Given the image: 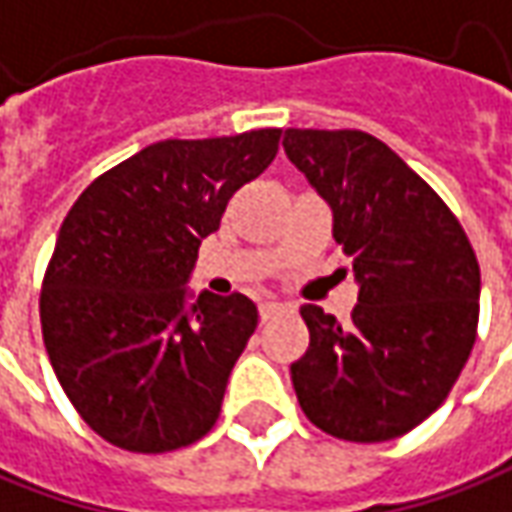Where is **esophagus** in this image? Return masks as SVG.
Returning a JSON list of instances; mask_svg holds the SVG:
<instances>
[{
    "label": "esophagus",
    "mask_w": 512,
    "mask_h": 512,
    "mask_svg": "<svg viewBox=\"0 0 512 512\" xmlns=\"http://www.w3.org/2000/svg\"><path fill=\"white\" fill-rule=\"evenodd\" d=\"M283 311H288V305H283V302H260V319L263 322L271 319V316L283 314Z\"/></svg>",
    "instance_id": "obj_1"
}]
</instances>
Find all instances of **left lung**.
<instances>
[{"instance_id": "obj_1", "label": "left lung", "mask_w": 512, "mask_h": 512, "mask_svg": "<svg viewBox=\"0 0 512 512\" xmlns=\"http://www.w3.org/2000/svg\"><path fill=\"white\" fill-rule=\"evenodd\" d=\"M283 148L330 204L358 280L350 322L300 308L311 344L291 364L297 401L330 437L395 440L446 401L471 356L474 246L446 201L373 134L288 128Z\"/></svg>"}]
</instances>
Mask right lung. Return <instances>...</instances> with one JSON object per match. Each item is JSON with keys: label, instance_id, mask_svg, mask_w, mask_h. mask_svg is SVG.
Wrapping results in <instances>:
<instances>
[{"label": "right lung", "instance_id": "right-lung-1", "mask_svg": "<svg viewBox=\"0 0 512 512\" xmlns=\"http://www.w3.org/2000/svg\"><path fill=\"white\" fill-rule=\"evenodd\" d=\"M280 134L162 139L97 176L66 212L41 283V333L66 398L111 446L165 454L215 426L257 308L243 294L187 300L184 283Z\"/></svg>", "mask_w": 512, "mask_h": 512}]
</instances>
